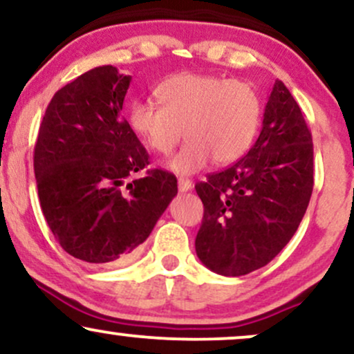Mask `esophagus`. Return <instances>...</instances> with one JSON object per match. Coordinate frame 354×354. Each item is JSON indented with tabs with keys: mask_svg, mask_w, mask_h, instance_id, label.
I'll list each match as a JSON object with an SVG mask.
<instances>
[{
	"mask_svg": "<svg viewBox=\"0 0 354 354\" xmlns=\"http://www.w3.org/2000/svg\"><path fill=\"white\" fill-rule=\"evenodd\" d=\"M191 188H193V183L189 180H186V178H180V180H178V189H180L181 193H186V191H189Z\"/></svg>",
	"mask_w": 354,
	"mask_h": 354,
	"instance_id": "obj_1",
	"label": "esophagus"
}]
</instances>
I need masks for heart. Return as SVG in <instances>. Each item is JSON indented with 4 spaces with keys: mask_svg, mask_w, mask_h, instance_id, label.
Wrapping results in <instances>:
<instances>
[{
    "mask_svg": "<svg viewBox=\"0 0 354 354\" xmlns=\"http://www.w3.org/2000/svg\"><path fill=\"white\" fill-rule=\"evenodd\" d=\"M159 105L135 100L129 125L148 150L166 155L186 142L166 163L178 174L203 169L211 158L227 165L245 155L262 117L261 97L242 80L211 74L181 72L163 80L155 91Z\"/></svg>",
    "mask_w": 354,
    "mask_h": 354,
    "instance_id": "obj_1",
    "label": "heart"
}]
</instances>
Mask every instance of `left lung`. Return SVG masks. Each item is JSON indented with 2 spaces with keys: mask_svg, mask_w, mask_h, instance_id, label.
<instances>
[{
  "mask_svg": "<svg viewBox=\"0 0 354 354\" xmlns=\"http://www.w3.org/2000/svg\"><path fill=\"white\" fill-rule=\"evenodd\" d=\"M194 188L204 204L196 254L209 270L250 274L288 244L313 191V143L282 80H275L249 153Z\"/></svg>",
  "mask_w": 354,
  "mask_h": 354,
  "instance_id": "obj_1",
  "label": "left lung"
}]
</instances>
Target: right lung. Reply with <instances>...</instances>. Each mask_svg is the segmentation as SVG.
I'll return each instance as SVG.
<instances>
[{
    "label": "right lung",
    "instance_id": "obj_1",
    "mask_svg": "<svg viewBox=\"0 0 354 354\" xmlns=\"http://www.w3.org/2000/svg\"><path fill=\"white\" fill-rule=\"evenodd\" d=\"M131 82L113 66L54 93L34 147L42 214L67 254L88 266L123 262L150 236L178 193L176 178L148 169L145 147L122 117Z\"/></svg>",
    "mask_w": 354,
    "mask_h": 354
}]
</instances>
